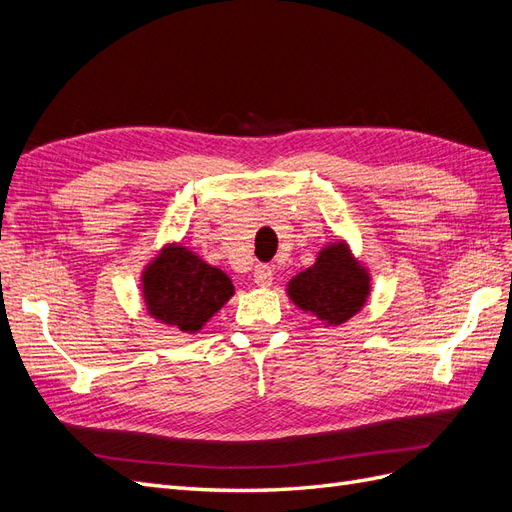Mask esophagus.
<instances>
[{"instance_id":"34e87169","label":"esophagus","mask_w":512,"mask_h":512,"mask_svg":"<svg viewBox=\"0 0 512 512\" xmlns=\"http://www.w3.org/2000/svg\"><path fill=\"white\" fill-rule=\"evenodd\" d=\"M254 282L260 288H269L273 284V269L267 265H258L254 269Z\"/></svg>"}]
</instances>
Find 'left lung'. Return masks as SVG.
<instances>
[{"label":"left lung","instance_id":"obj_1","mask_svg":"<svg viewBox=\"0 0 512 512\" xmlns=\"http://www.w3.org/2000/svg\"><path fill=\"white\" fill-rule=\"evenodd\" d=\"M286 294L324 327H339L365 307L371 294V273L352 254L350 243L339 239L322 247L312 267L292 277Z\"/></svg>","mask_w":512,"mask_h":512}]
</instances>
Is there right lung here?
Listing matches in <instances>:
<instances>
[{"mask_svg": "<svg viewBox=\"0 0 512 512\" xmlns=\"http://www.w3.org/2000/svg\"><path fill=\"white\" fill-rule=\"evenodd\" d=\"M147 314L166 327L198 333L235 294L228 273L183 243H166L141 273Z\"/></svg>", "mask_w": 512, "mask_h": 512, "instance_id": "right-lung-1", "label": "right lung"}]
</instances>
